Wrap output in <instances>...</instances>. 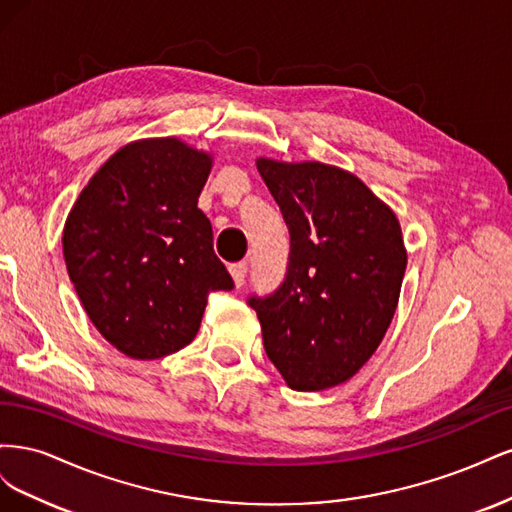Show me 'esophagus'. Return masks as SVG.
<instances>
[{
	"label": "esophagus",
	"mask_w": 512,
	"mask_h": 512,
	"mask_svg": "<svg viewBox=\"0 0 512 512\" xmlns=\"http://www.w3.org/2000/svg\"><path fill=\"white\" fill-rule=\"evenodd\" d=\"M245 273H247V262H235V265H230V275H232V280H235L237 288L243 286Z\"/></svg>",
	"instance_id": "esophagus-1"
}]
</instances>
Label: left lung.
<instances>
[{"label": "left lung", "mask_w": 512, "mask_h": 512, "mask_svg": "<svg viewBox=\"0 0 512 512\" xmlns=\"http://www.w3.org/2000/svg\"><path fill=\"white\" fill-rule=\"evenodd\" d=\"M290 232L284 282L250 297L269 361L294 391L350 380L395 316L406 247L395 213L348 170L256 160Z\"/></svg>", "instance_id": "1"}]
</instances>
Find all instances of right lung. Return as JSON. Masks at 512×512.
I'll return each mask as SVG.
<instances>
[{"label": "right lung", "instance_id": "add662e5", "mask_svg": "<svg viewBox=\"0 0 512 512\" xmlns=\"http://www.w3.org/2000/svg\"><path fill=\"white\" fill-rule=\"evenodd\" d=\"M211 156L175 136L121 147L66 220L64 258L89 320L130 359H162L198 333L209 292L232 290L198 209Z\"/></svg>", "mask_w": 512, "mask_h": 512}]
</instances>
